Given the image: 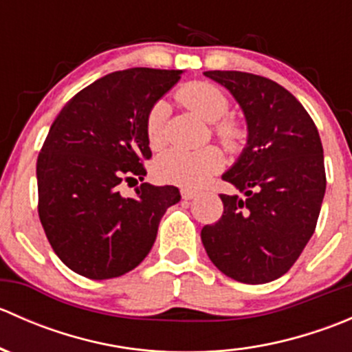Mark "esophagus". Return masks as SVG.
Here are the masks:
<instances>
[{
	"mask_svg": "<svg viewBox=\"0 0 352 352\" xmlns=\"http://www.w3.org/2000/svg\"><path fill=\"white\" fill-rule=\"evenodd\" d=\"M180 196H182V199H186V201H190V199L196 197V192L189 189H182L180 190Z\"/></svg>",
	"mask_w": 352,
	"mask_h": 352,
	"instance_id": "obj_1",
	"label": "esophagus"
}]
</instances>
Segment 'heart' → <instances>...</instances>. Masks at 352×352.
I'll return each mask as SVG.
<instances>
[{
  "label": "heart",
  "instance_id": "heart-1",
  "mask_svg": "<svg viewBox=\"0 0 352 352\" xmlns=\"http://www.w3.org/2000/svg\"><path fill=\"white\" fill-rule=\"evenodd\" d=\"M177 98L186 107L196 112L208 122H215L214 133L226 146L235 148L243 138V129L232 119H223L230 110V100L225 91L208 81H192L177 91ZM165 105L160 102L151 107L146 117V138L151 148H158L163 141ZM223 165V155L216 146L201 150L170 148L158 155L153 162V175L165 184L197 189Z\"/></svg>",
  "mask_w": 352,
  "mask_h": 352
}]
</instances>
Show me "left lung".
<instances>
[{
  "label": "left lung",
  "mask_w": 352,
  "mask_h": 352,
  "mask_svg": "<svg viewBox=\"0 0 352 352\" xmlns=\"http://www.w3.org/2000/svg\"><path fill=\"white\" fill-rule=\"evenodd\" d=\"M235 97L248 127L247 148L223 180L243 197L221 194L223 214L201 230L225 276L262 285L281 278L311 239L325 194L324 148L315 122L293 94L269 78L206 71Z\"/></svg>",
  "instance_id": "8db88e82"
}]
</instances>
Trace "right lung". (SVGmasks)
I'll return each instance as SVG.
<instances>
[{
	"mask_svg": "<svg viewBox=\"0 0 352 352\" xmlns=\"http://www.w3.org/2000/svg\"><path fill=\"white\" fill-rule=\"evenodd\" d=\"M182 69L131 67L78 91L52 122L37 158L38 218L52 250L76 274L112 279L133 271L153 247L177 187L143 180L151 158L146 117Z\"/></svg>",
	"mask_w": 352,
	"mask_h": 352,
	"instance_id": "obj_1",
	"label": "right lung"
}]
</instances>
